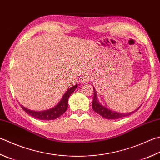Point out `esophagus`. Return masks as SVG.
I'll use <instances>...</instances> for the list:
<instances>
[{
    "label": "esophagus",
    "mask_w": 160,
    "mask_h": 160,
    "mask_svg": "<svg viewBox=\"0 0 160 160\" xmlns=\"http://www.w3.org/2000/svg\"><path fill=\"white\" fill-rule=\"evenodd\" d=\"M91 79V77L88 74H85L83 75L81 78V81H82V83H86V82H88L90 81V80Z\"/></svg>",
    "instance_id": "obj_1"
}]
</instances>
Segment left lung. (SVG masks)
<instances>
[{
  "label": "left lung",
  "mask_w": 160,
  "mask_h": 160,
  "mask_svg": "<svg viewBox=\"0 0 160 160\" xmlns=\"http://www.w3.org/2000/svg\"><path fill=\"white\" fill-rule=\"evenodd\" d=\"M93 90H94V97H93V100H92V109L95 111V112L98 113V114H99L101 116H102L104 118L107 119H118V118H121L123 117H126L128 116L131 114L134 113L135 111H137L138 108H140L138 107V108H137V110H135L132 112H129L128 113H118L116 111H111L109 108H107L105 107H104L103 105H102L98 99L97 97V92H96V90L95 89V88H93Z\"/></svg>",
  "instance_id": "1"
}]
</instances>
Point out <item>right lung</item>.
Returning <instances> with one entry per match:
<instances>
[{
    "label": "right lung",
    "mask_w": 160,
    "mask_h": 160,
    "mask_svg": "<svg viewBox=\"0 0 160 160\" xmlns=\"http://www.w3.org/2000/svg\"><path fill=\"white\" fill-rule=\"evenodd\" d=\"M77 88V85L71 87L70 89L67 90L64 95L62 96L61 100L59 102V103L49 110L43 111H35L31 109H28L26 107H24L22 105L21 107L23 108V110L25 111L28 115L35 118L42 120H52L58 118L64 113L67 110L68 107V99L70 98V95L73 92L75 89Z\"/></svg>",
    "instance_id": "1"
}]
</instances>
